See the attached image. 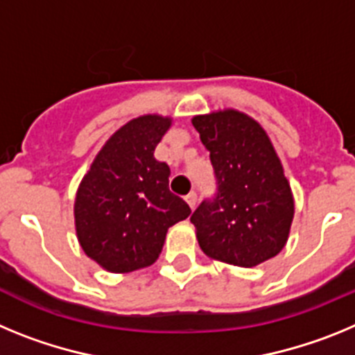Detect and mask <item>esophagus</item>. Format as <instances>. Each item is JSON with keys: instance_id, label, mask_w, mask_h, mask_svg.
<instances>
[{"instance_id": "1", "label": "esophagus", "mask_w": 355, "mask_h": 355, "mask_svg": "<svg viewBox=\"0 0 355 355\" xmlns=\"http://www.w3.org/2000/svg\"><path fill=\"white\" fill-rule=\"evenodd\" d=\"M184 199H187V202H188V206H190V208H196V205H197V193L196 192H190L188 193L187 197H184Z\"/></svg>"}]
</instances>
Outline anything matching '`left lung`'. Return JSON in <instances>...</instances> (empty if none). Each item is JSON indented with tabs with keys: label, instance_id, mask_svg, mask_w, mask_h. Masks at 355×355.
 I'll use <instances>...</instances> for the list:
<instances>
[{
	"label": "left lung",
	"instance_id": "8db88e82",
	"mask_svg": "<svg viewBox=\"0 0 355 355\" xmlns=\"http://www.w3.org/2000/svg\"><path fill=\"white\" fill-rule=\"evenodd\" d=\"M192 124L209 150L218 192L190 216L208 258L250 268L286 245L295 202L266 131L233 108L196 115Z\"/></svg>",
	"mask_w": 355,
	"mask_h": 355
}]
</instances>
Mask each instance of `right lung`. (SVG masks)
Returning a JSON list of instances; mask_svg holds the SVG:
<instances>
[{"label":"right lung","instance_id":"right-lung-1","mask_svg":"<svg viewBox=\"0 0 355 355\" xmlns=\"http://www.w3.org/2000/svg\"><path fill=\"white\" fill-rule=\"evenodd\" d=\"M171 124L158 114L131 119L106 140L78 187V241L105 270L126 274L153 265L168 227L192 213L168 190L167 163L155 158Z\"/></svg>","mask_w":355,"mask_h":355}]
</instances>
